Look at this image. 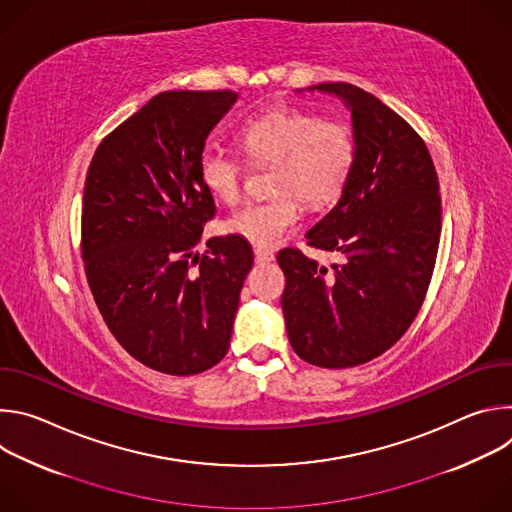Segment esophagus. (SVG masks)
Returning <instances> with one entry per match:
<instances>
[{
  "label": "esophagus",
  "mask_w": 512,
  "mask_h": 512,
  "mask_svg": "<svg viewBox=\"0 0 512 512\" xmlns=\"http://www.w3.org/2000/svg\"><path fill=\"white\" fill-rule=\"evenodd\" d=\"M255 263L259 265H265V263H271L275 261V253L273 251H267V249H255Z\"/></svg>",
  "instance_id": "34e87169"
}]
</instances>
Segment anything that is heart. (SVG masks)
Masks as SVG:
<instances>
[{
	"label": "heart",
	"instance_id": "b5f03b06",
	"mask_svg": "<svg viewBox=\"0 0 512 512\" xmlns=\"http://www.w3.org/2000/svg\"><path fill=\"white\" fill-rule=\"evenodd\" d=\"M241 145L255 162L273 164L269 200L249 202L235 210L225 231L257 249L275 247L300 223L306 204H324L344 186L352 160L354 139L340 121L318 119L298 109H273L251 119L241 131ZM200 180L221 202L235 204L243 188V164L221 148L200 154Z\"/></svg>",
	"mask_w": 512,
	"mask_h": 512
}]
</instances>
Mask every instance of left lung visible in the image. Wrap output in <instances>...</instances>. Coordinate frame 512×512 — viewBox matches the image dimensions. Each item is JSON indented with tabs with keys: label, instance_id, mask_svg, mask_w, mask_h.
I'll list each match as a JSON object with an SVG mask.
<instances>
[{
	"label": "left lung",
	"instance_id": "1",
	"mask_svg": "<svg viewBox=\"0 0 512 512\" xmlns=\"http://www.w3.org/2000/svg\"><path fill=\"white\" fill-rule=\"evenodd\" d=\"M304 91L350 111L354 160L340 198L306 233L310 247L340 261L279 251L281 310L300 358L348 369L389 350L421 308L442 233L440 184L423 139L375 95L348 83Z\"/></svg>",
	"mask_w": 512,
	"mask_h": 512
}]
</instances>
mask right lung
<instances>
[{
    "label": "right lung",
    "mask_w": 512,
    "mask_h": 512,
    "mask_svg": "<svg viewBox=\"0 0 512 512\" xmlns=\"http://www.w3.org/2000/svg\"><path fill=\"white\" fill-rule=\"evenodd\" d=\"M235 91L156 95L97 148L83 196V259L97 308L117 342L154 371L188 377L229 350L253 267L247 241H206L212 194L200 154Z\"/></svg>",
    "instance_id": "obj_1"
}]
</instances>
